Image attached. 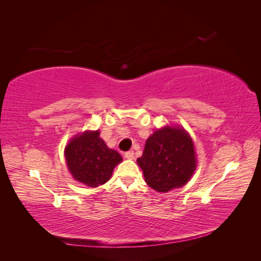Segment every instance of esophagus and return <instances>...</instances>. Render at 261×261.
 I'll use <instances>...</instances> for the list:
<instances>
[{
    "instance_id": "obj_1",
    "label": "esophagus",
    "mask_w": 261,
    "mask_h": 261,
    "mask_svg": "<svg viewBox=\"0 0 261 261\" xmlns=\"http://www.w3.org/2000/svg\"><path fill=\"white\" fill-rule=\"evenodd\" d=\"M124 157L126 158V159H130V160H132V159H135V152L134 151H126L125 153H124Z\"/></svg>"
}]
</instances>
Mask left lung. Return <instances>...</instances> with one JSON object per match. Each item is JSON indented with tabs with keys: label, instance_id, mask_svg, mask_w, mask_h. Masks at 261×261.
<instances>
[{
	"label": "left lung",
	"instance_id": "1",
	"mask_svg": "<svg viewBox=\"0 0 261 261\" xmlns=\"http://www.w3.org/2000/svg\"><path fill=\"white\" fill-rule=\"evenodd\" d=\"M137 163L147 184L162 193L184 186L197 164L191 136L182 127L168 125L148 138Z\"/></svg>",
	"mask_w": 261,
	"mask_h": 261
}]
</instances>
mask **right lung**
<instances>
[{
	"label": "right lung",
	"instance_id": "add662e5",
	"mask_svg": "<svg viewBox=\"0 0 261 261\" xmlns=\"http://www.w3.org/2000/svg\"><path fill=\"white\" fill-rule=\"evenodd\" d=\"M65 158L74 179L90 187L105 184L122 162L121 154L99 138L98 130L75 136L65 148Z\"/></svg>",
	"mask_w": 261,
	"mask_h": 261
}]
</instances>
